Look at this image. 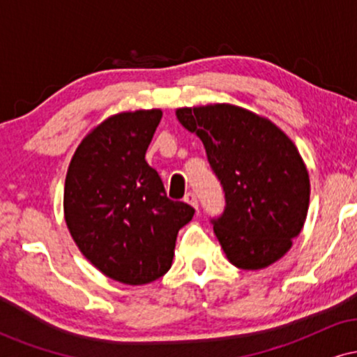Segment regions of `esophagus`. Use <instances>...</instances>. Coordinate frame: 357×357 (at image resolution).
Masks as SVG:
<instances>
[{"label":"esophagus","instance_id":"34e87169","mask_svg":"<svg viewBox=\"0 0 357 357\" xmlns=\"http://www.w3.org/2000/svg\"><path fill=\"white\" fill-rule=\"evenodd\" d=\"M184 202H186L188 204H191L195 210H198V198H196L195 192H188V195L184 196Z\"/></svg>","mask_w":357,"mask_h":357}]
</instances>
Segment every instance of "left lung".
<instances>
[{"label":"left lung","instance_id":"left-lung-1","mask_svg":"<svg viewBox=\"0 0 357 357\" xmlns=\"http://www.w3.org/2000/svg\"><path fill=\"white\" fill-rule=\"evenodd\" d=\"M179 124L202 139L225 191L213 230L231 265L260 270L275 264L304 228L309 173L282 129L233 104L176 109Z\"/></svg>","mask_w":357,"mask_h":357}]
</instances>
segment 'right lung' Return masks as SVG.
Listing matches in <instances>:
<instances>
[{"label": "right lung", "mask_w": 357, "mask_h": 357, "mask_svg": "<svg viewBox=\"0 0 357 357\" xmlns=\"http://www.w3.org/2000/svg\"><path fill=\"white\" fill-rule=\"evenodd\" d=\"M161 109L119 112L82 139L68 165L63 215L90 264L126 285L158 280L171 268L176 236L195 210L171 202L146 151Z\"/></svg>", "instance_id": "add662e5"}]
</instances>
